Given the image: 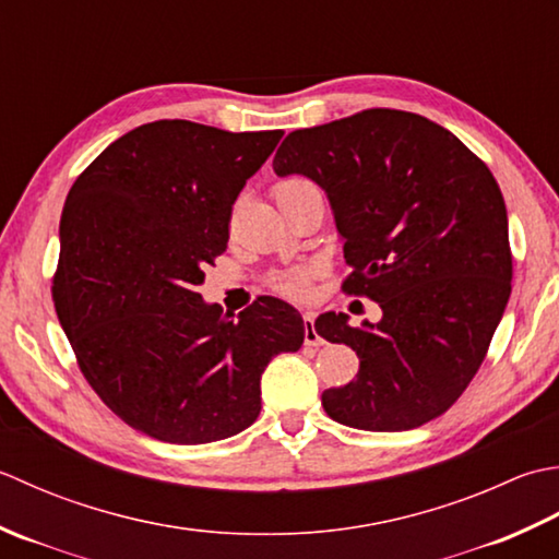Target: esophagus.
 <instances>
[{"label": "esophagus", "mask_w": 559, "mask_h": 559, "mask_svg": "<svg viewBox=\"0 0 559 559\" xmlns=\"http://www.w3.org/2000/svg\"><path fill=\"white\" fill-rule=\"evenodd\" d=\"M316 316L311 311L304 313V343L309 347H321L323 345V337L316 333Z\"/></svg>", "instance_id": "34e87169"}]
</instances>
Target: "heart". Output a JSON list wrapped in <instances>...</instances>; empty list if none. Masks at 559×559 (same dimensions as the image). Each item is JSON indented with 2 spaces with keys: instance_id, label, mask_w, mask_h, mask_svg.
Here are the masks:
<instances>
[{
  "instance_id": "b5f03b06",
  "label": "heart",
  "mask_w": 559,
  "mask_h": 559,
  "mask_svg": "<svg viewBox=\"0 0 559 559\" xmlns=\"http://www.w3.org/2000/svg\"><path fill=\"white\" fill-rule=\"evenodd\" d=\"M306 186H311L309 180L289 178V180H284V183L277 186V195H280V192H289V190L306 188ZM306 280H309V275H306V272H301V270L299 272H287V275L277 277V287L289 296H301L306 292Z\"/></svg>"
}]
</instances>
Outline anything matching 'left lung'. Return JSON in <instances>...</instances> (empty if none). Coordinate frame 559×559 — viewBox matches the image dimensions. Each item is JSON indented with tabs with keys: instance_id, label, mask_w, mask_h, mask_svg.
I'll return each mask as SVG.
<instances>
[{
	"instance_id": "obj_1",
	"label": "left lung",
	"mask_w": 559,
	"mask_h": 559,
	"mask_svg": "<svg viewBox=\"0 0 559 559\" xmlns=\"http://www.w3.org/2000/svg\"><path fill=\"white\" fill-rule=\"evenodd\" d=\"M272 168L325 192L352 275L381 321L318 316L359 373L323 391L325 413L367 431L415 429L459 401L480 369L511 294L504 198L453 132L417 112L373 108L289 132Z\"/></svg>"
}]
</instances>
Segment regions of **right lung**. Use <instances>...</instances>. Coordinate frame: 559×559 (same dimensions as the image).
<instances>
[{"instance_id":"1","label":"right lung","mask_w":559,"mask_h":559,"mask_svg":"<svg viewBox=\"0 0 559 559\" xmlns=\"http://www.w3.org/2000/svg\"><path fill=\"white\" fill-rule=\"evenodd\" d=\"M282 134L156 120L106 146L67 195L57 318L100 401L158 441L243 431L270 359L304 345L287 301L260 296L234 318L198 294L238 192Z\"/></svg>"}]
</instances>
